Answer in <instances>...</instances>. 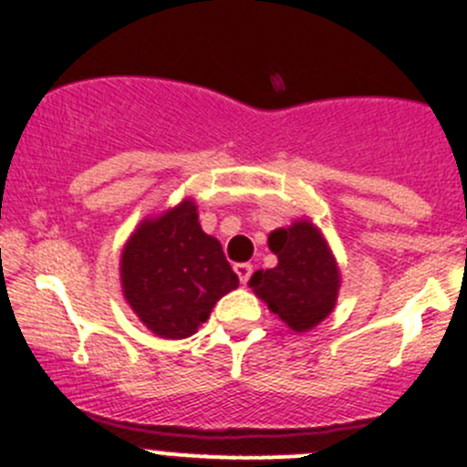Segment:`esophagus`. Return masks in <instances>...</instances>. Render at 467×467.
<instances>
[{
  "label": "esophagus",
  "instance_id": "obj_1",
  "mask_svg": "<svg viewBox=\"0 0 467 467\" xmlns=\"http://www.w3.org/2000/svg\"><path fill=\"white\" fill-rule=\"evenodd\" d=\"M234 273L239 275V282H242V285H246V282L251 280V275H253V266H251V264H246V262L234 264Z\"/></svg>",
  "mask_w": 467,
  "mask_h": 467
}]
</instances>
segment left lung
<instances>
[{
    "mask_svg": "<svg viewBox=\"0 0 467 467\" xmlns=\"http://www.w3.org/2000/svg\"><path fill=\"white\" fill-rule=\"evenodd\" d=\"M268 248L277 255V266L257 271L248 285L294 332H307L337 303V262L309 221L271 233Z\"/></svg>",
    "mask_w": 467,
    "mask_h": 467,
    "instance_id": "left-lung-1",
    "label": "left lung"
}]
</instances>
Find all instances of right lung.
<instances>
[{
  "instance_id": "obj_1",
  "label": "right lung",
  "mask_w": 467,
  "mask_h": 467,
  "mask_svg": "<svg viewBox=\"0 0 467 467\" xmlns=\"http://www.w3.org/2000/svg\"><path fill=\"white\" fill-rule=\"evenodd\" d=\"M124 296L140 321L162 338L192 337L221 296L237 289L223 248L203 233L192 201L144 221L121 253Z\"/></svg>"
}]
</instances>
